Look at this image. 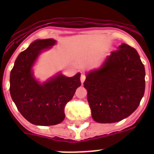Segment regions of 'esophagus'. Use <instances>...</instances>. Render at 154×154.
<instances>
[{
  "instance_id": "obj_1",
  "label": "esophagus",
  "mask_w": 154,
  "mask_h": 154,
  "mask_svg": "<svg viewBox=\"0 0 154 154\" xmlns=\"http://www.w3.org/2000/svg\"><path fill=\"white\" fill-rule=\"evenodd\" d=\"M85 80V76L84 73H82V75H81V82H82V85L84 83Z\"/></svg>"
}]
</instances>
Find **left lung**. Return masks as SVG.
<instances>
[{
  "label": "left lung",
  "mask_w": 154,
  "mask_h": 154,
  "mask_svg": "<svg viewBox=\"0 0 154 154\" xmlns=\"http://www.w3.org/2000/svg\"><path fill=\"white\" fill-rule=\"evenodd\" d=\"M145 67L137 50L122 44L101 66L86 74L84 87L92 117L98 123H113L138 107L146 88Z\"/></svg>",
  "instance_id": "8db88e82"
}]
</instances>
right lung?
I'll return each mask as SVG.
<instances>
[{
    "instance_id": "add662e5",
    "label": "right lung",
    "mask_w": 154,
    "mask_h": 154,
    "mask_svg": "<svg viewBox=\"0 0 154 154\" xmlns=\"http://www.w3.org/2000/svg\"><path fill=\"white\" fill-rule=\"evenodd\" d=\"M49 38L36 40L18 55L10 72V94L25 119L37 125H54L65 119V107L82 85L78 72L72 77L57 74L41 83L33 76L32 66L45 50L56 44Z\"/></svg>"
}]
</instances>
